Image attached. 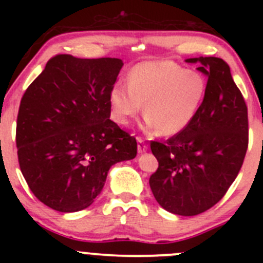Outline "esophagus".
I'll list each match as a JSON object with an SVG mask.
<instances>
[{
  "instance_id": "esophagus-1",
  "label": "esophagus",
  "mask_w": 263,
  "mask_h": 263,
  "mask_svg": "<svg viewBox=\"0 0 263 263\" xmlns=\"http://www.w3.org/2000/svg\"><path fill=\"white\" fill-rule=\"evenodd\" d=\"M137 150H139L140 154L146 153L147 150V145L145 144V141L141 139V137H137Z\"/></svg>"
}]
</instances>
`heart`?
I'll list each match as a JSON object with an SVG mask.
<instances>
[{"label": "heart", "mask_w": 263, "mask_h": 263, "mask_svg": "<svg viewBox=\"0 0 263 263\" xmlns=\"http://www.w3.org/2000/svg\"><path fill=\"white\" fill-rule=\"evenodd\" d=\"M202 73L184 70L172 61L139 63L128 75V85L118 82L109 95L112 116L127 126L142 110L145 128L161 135H176L192 122L206 94Z\"/></svg>", "instance_id": "heart-1"}]
</instances>
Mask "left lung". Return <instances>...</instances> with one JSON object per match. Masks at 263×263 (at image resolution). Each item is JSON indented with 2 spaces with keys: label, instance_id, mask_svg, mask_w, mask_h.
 Wrapping results in <instances>:
<instances>
[{
  "label": "left lung",
  "instance_id": "1",
  "mask_svg": "<svg viewBox=\"0 0 263 263\" xmlns=\"http://www.w3.org/2000/svg\"><path fill=\"white\" fill-rule=\"evenodd\" d=\"M198 63L208 87L195 118L165 142L151 141L159 166L148 183L159 205L181 216L205 213L237 178L248 147V112L230 67L217 57Z\"/></svg>",
  "mask_w": 263,
  "mask_h": 263
}]
</instances>
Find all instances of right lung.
Masks as SVG:
<instances>
[{
    "instance_id": "add662e5",
    "label": "right lung",
    "mask_w": 263,
    "mask_h": 263,
    "mask_svg": "<svg viewBox=\"0 0 263 263\" xmlns=\"http://www.w3.org/2000/svg\"><path fill=\"white\" fill-rule=\"evenodd\" d=\"M122 66L119 58L57 54L21 98L18 165L34 196L53 210L89 208L110 166L136 156V139L109 118Z\"/></svg>"
}]
</instances>
